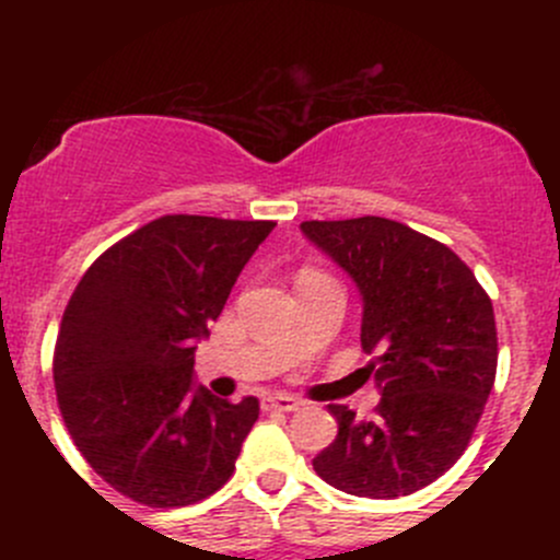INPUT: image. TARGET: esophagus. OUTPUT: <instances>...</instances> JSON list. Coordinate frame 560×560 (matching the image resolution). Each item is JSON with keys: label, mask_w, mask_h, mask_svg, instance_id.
Returning <instances> with one entry per match:
<instances>
[{"label": "esophagus", "mask_w": 560, "mask_h": 560, "mask_svg": "<svg viewBox=\"0 0 560 560\" xmlns=\"http://www.w3.org/2000/svg\"><path fill=\"white\" fill-rule=\"evenodd\" d=\"M301 406V400L292 398V395H268L262 398V411H295Z\"/></svg>", "instance_id": "obj_1"}]
</instances>
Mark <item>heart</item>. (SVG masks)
<instances>
[{
	"label": "heart",
	"mask_w": 560,
	"mask_h": 560,
	"mask_svg": "<svg viewBox=\"0 0 560 560\" xmlns=\"http://www.w3.org/2000/svg\"><path fill=\"white\" fill-rule=\"evenodd\" d=\"M322 276H325V273H322V270H316V268H303L301 273H298V281H301V279H322Z\"/></svg>",
	"instance_id": "obj_1"
}]
</instances>
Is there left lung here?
<instances>
[{
  "label": "left lung",
  "instance_id": "left-lung-1",
  "mask_svg": "<svg viewBox=\"0 0 560 560\" xmlns=\"http://www.w3.org/2000/svg\"><path fill=\"white\" fill-rule=\"evenodd\" d=\"M301 230L363 295L360 343L382 393L374 420L330 404L338 436L314 471L365 499L422 490L466 453L493 389V303L453 248L393 219H314Z\"/></svg>",
  "mask_w": 560,
  "mask_h": 560
}]
</instances>
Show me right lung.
Returning <instances> with one entry per match:
<instances>
[{
    "mask_svg": "<svg viewBox=\"0 0 560 560\" xmlns=\"http://www.w3.org/2000/svg\"><path fill=\"white\" fill-rule=\"evenodd\" d=\"M276 222L173 213L100 254L61 316L54 387L72 442L127 499L173 510L235 471L259 400L191 387L200 338Z\"/></svg>",
    "mask_w": 560,
    "mask_h": 560,
    "instance_id": "obj_1",
    "label": "right lung"
}]
</instances>
